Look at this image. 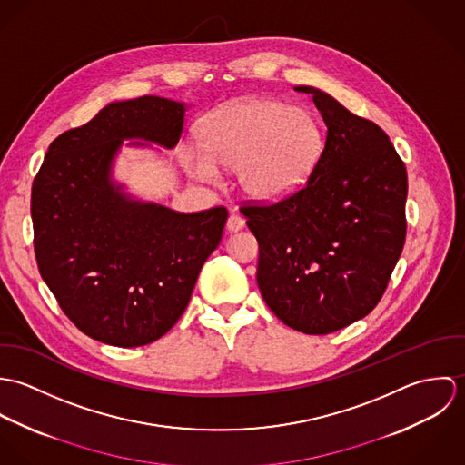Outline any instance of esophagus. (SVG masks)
Instances as JSON below:
<instances>
[{
	"instance_id": "34e87169",
	"label": "esophagus",
	"mask_w": 465,
	"mask_h": 465,
	"mask_svg": "<svg viewBox=\"0 0 465 465\" xmlns=\"http://www.w3.org/2000/svg\"><path fill=\"white\" fill-rule=\"evenodd\" d=\"M227 231L229 232H238V231H242L243 227H245V222H243V218H240L238 214H231L229 218H227Z\"/></svg>"
}]
</instances>
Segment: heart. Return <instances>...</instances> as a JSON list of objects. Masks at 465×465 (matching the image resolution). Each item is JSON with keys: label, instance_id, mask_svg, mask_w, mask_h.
Wrapping results in <instances>:
<instances>
[{"label": "heart", "instance_id": "1", "mask_svg": "<svg viewBox=\"0 0 465 465\" xmlns=\"http://www.w3.org/2000/svg\"><path fill=\"white\" fill-rule=\"evenodd\" d=\"M322 135L310 113L277 100L251 98L213 111L200 127V146L184 143L179 159L203 184H218L220 168H236L242 192L272 202L297 190L313 170Z\"/></svg>", "mask_w": 465, "mask_h": 465}]
</instances>
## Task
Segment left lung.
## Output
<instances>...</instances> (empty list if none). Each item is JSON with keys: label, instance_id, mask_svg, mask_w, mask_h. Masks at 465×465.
I'll list each match as a JSON object with an SVG mask.
<instances>
[{"label": "left lung", "instance_id": "1", "mask_svg": "<svg viewBox=\"0 0 465 465\" xmlns=\"http://www.w3.org/2000/svg\"><path fill=\"white\" fill-rule=\"evenodd\" d=\"M313 94L328 127L306 186L272 205L242 207L260 245L258 286L266 306L292 330L338 331L380 302L406 236V168L389 135Z\"/></svg>", "mask_w": 465, "mask_h": 465}]
</instances>
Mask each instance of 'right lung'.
Instances as JSON below:
<instances>
[{
  "instance_id": "obj_1",
  "label": "right lung",
  "mask_w": 465,
  "mask_h": 465,
  "mask_svg": "<svg viewBox=\"0 0 465 465\" xmlns=\"http://www.w3.org/2000/svg\"><path fill=\"white\" fill-rule=\"evenodd\" d=\"M186 109L161 96L111 102L50 144L34 181L41 277L67 319L102 343L139 347L170 331L222 240L225 207L177 213L135 199L113 177L124 141L173 148Z\"/></svg>"
}]
</instances>
